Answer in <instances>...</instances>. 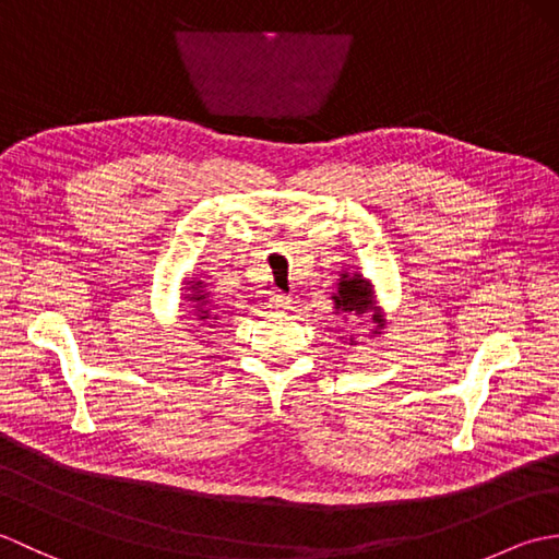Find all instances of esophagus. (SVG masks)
<instances>
[{"label":"esophagus","instance_id":"obj_1","mask_svg":"<svg viewBox=\"0 0 559 559\" xmlns=\"http://www.w3.org/2000/svg\"><path fill=\"white\" fill-rule=\"evenodd\" d=\"M269 305L273 307V310H290V305H293V300L288 298V295H283V293H271V298H269Z\"/></svg>","mask_w":559,"mask_h":559}]
</instances>
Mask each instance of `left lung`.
Returning <instances> with one entry per match:
<instances>
[{"instance_id":"left-lung-1","label":"left lung","mask_w":559,"mask_h":559,"mask_svg":"<svg viewBox=\"0 0 559 559\" xmlns=\"http://www.w3.org/2000/svg\"><path fill=\"white\" fill-rule=\"evenodd\" d=\"M334 300H336L338 312H346L348 317H362L365 312H372V322L379 329L384 326V317L379 314V310L374 307V300H372L370 283L362 281L360 276L348 278L346 273H343V278L338 283V293L334 295ZM350 346H353V343H350Z\"/></svg>"}]
</instances>
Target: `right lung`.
Masks as SVG:
<instances>
[{
  "label": "right lung",
  "mask_w": 559,
  "mask_h": 559,
  "mask_svg": "<svg viewBox=\"0 0 559 559\" xmlns=\"http://www.w3.org/2000/svg\"><path fill=\"white\" fill-rule=\"evenodd\" d=\"M197 288H201V283H197ZM199 295H194V300H206V293L204 290H197ZM199 319L201 322H209V326H216V322H213V319H216V314L213 312H209V310H199Z\"/></svg>",
  "instance_id": "obj_1"
}]
</instances>
